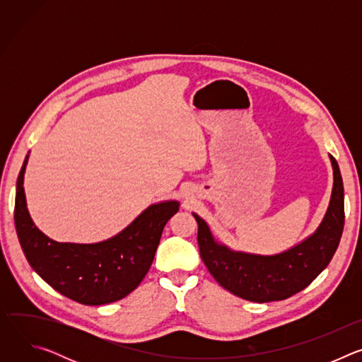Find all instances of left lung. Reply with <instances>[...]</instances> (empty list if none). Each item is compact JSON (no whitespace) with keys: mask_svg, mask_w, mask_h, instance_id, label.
Returning <instances> with one entry per match:
<instances>
[{"mask_svg":"<svg viewBox=\"0 0 362 362\" xmlns=\"http://www.w3.org/2000/svg\"><path fill=\"white\" fill-rule=\"evenodd\" d=\"M331 158L334 187L329 208L317 232L292 249L271 255L235 252L218 243L208 225L193 214L199 229L200 256L218 284L252 302L286 299L311 284L331 262L344 230V185L337 160Z\"/></svg>","mask_w":362,"mask_h":362,"instance_id":"obj_1","label":"left lung"}]
</instances>
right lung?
I'll list each match as a JSON object with an SVG mask.
<instances>
[{"label": "right lung", "mask_w": 362, "mask_h": 362, "mask_svg": "<svg viewBox=\"0 0 362 362\" xmlns=\"http://www.w3.org/2000/svg\"><path fill=\"white\" fill-rule=\"evenodd\" d=\"M28 154L17 179L14 222L31 268L62 295L83 305L123 299L146 276L168 221L179 202L151 204L119 235L98 243H60L45 236L30 218L24 193Z\"/></svg>", "instance_id": "add662e5"}]
</instances>
